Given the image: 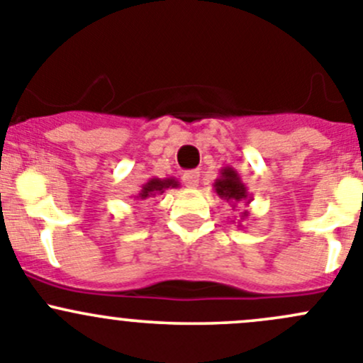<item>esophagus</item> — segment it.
Instances as JSON below:
<instances>
[{
    "instance_id": "34e87169",
    "label": "esophagus",
    "mask_w": 363,
    "mask_h": 363,
    "mask_svg": "<svg viewBox=\"0 0 363 363\" xmlns=\"http://www.w3.org/2000/svg\"><path fill=\"white\" fill-rule=\"evenodd\" d=\"M182 182H184L186 188H196L200 182V172H186V174H182Z\"/></svg>"
}]
</instances>
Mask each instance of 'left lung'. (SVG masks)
Listing matches in <instances>:
<instances>
[{
  "instance_id": "left-lung-1",
  "label": "left lung",
  "mask_w": 363,
  "mask_h": 363,
  "mask_svg": "<svg viewBox=\"0 0 363 363\" xmlns=\"http://www.w3.org/2000/svg\"><path fill=\"white\" fill-rule=\"evenodd\" d=\"M212 188H214L216 195H218L219 199L232 205V208H235L237 203H251V195L247 193L246 184L242 182V179H240L239 172H237L235 168L223 167L221 170H219V177L216 179ZM247 216H250V211L240 212V221H246ZM240 221L239 226H242Z\"/></svg>"
}]
</instances>
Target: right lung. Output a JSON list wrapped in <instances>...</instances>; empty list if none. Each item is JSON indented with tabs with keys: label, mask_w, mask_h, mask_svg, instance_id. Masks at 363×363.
<instances>
[{
	"label": "right lung",
	"mask_w": 363,
	"mask_h": 363,
	"mask_svg": "<svg viewBox=\"0 0 363 363\" xmlns=\"http://www.w3.org/2000/svg\"><path fill=\"white\" fill-rule=\"evenodd\" d=\"M179 186L181 184H179V181L175 177H164V179L151 177L144 186H142L138 195H135V200L155 199V196L163 195L164 189H174V188H179Z\"/></svg>",
	"instance_id": "add662e5"
}]
</instances>
